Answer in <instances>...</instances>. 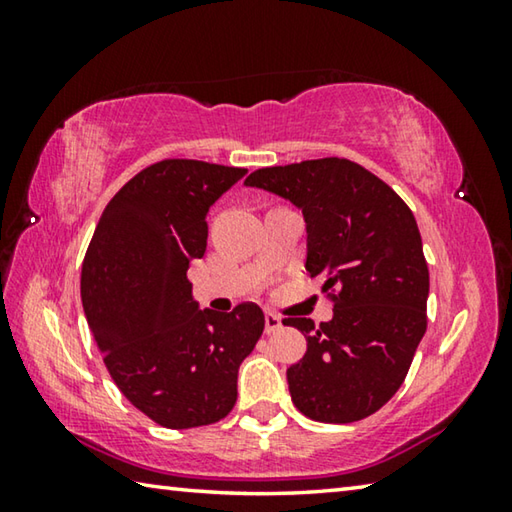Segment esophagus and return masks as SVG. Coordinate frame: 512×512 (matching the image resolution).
Returning a JSON list of instances; mask_svg holds the SVG:
<instances>
[{"label":"esophagus","instance_id":"1","mask_svg":"<svg viewBox=\"0 0 512 512\" xmlns=\"http://www.w3.org/2000/svg\"><path fill=\"white\" fill-rule=\"evenodd\" d=\"M280 329H282L280 316H275L273 311H266V314H264V332L266 334H275V332H280Z\"/></svg>","mask_w":512,"mask_h":512}]
</instances>
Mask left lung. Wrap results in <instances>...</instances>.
Returning <instances> with one entry per match:
<instances>
[{"label":"left lung","mask_w":512,"mask_h":512,"mask_svg":"<svg viewBox=\"0 0 512 512\" xmlns=\"http://www.w3.org/2000/svg\"><path fill=\"white\" fill-rule=\"evenodd\" d=\"M246 185L298 205L307 221V273L325 280L334 318H284L307 352L287 370L296 409L348 424L379 411L404 384L427 332L429 268L415 216L395 189L345 158L257 169Z\"/></svg>","instance_id":"8db88e82"}]
</instances>
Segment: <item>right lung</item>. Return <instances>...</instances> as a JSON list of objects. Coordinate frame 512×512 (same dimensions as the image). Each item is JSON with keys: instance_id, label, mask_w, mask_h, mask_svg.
Returning <instances> with one entry per match:
<instances>
[{"instance_id": "obj_1", "label": "right lung", "mask_w": 512, "mask_h": 512, "mask_svg": "<svg viewBox=\"0 0 512 512\" xmlns=\"http://www.w3.org/2000/svg\"><path fill=\"white\" fill-rule=\"evenodd\" d=\"M246 176L241 167L167 158L112 196L81 271L90 332L112 381L135 409L167 429L223 420L237 372L264 332V311H201L187 280L207 246L205 214Z\"/></svg>"}]
</instances>
